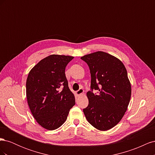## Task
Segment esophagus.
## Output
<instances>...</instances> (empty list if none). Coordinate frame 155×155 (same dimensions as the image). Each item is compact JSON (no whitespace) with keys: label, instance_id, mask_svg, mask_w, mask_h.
I'll return each instance as SVG.
<instances>
[{"label":"esophagus","instance_id":"34e87169","mask_svg":"<svg viewBox=\"0 0 155 155\" xmlns=\"http://www.w3.org/2000/svg\"><path fill=\"white\" fill-rule=\"evenodd\" d=\"M83 92H84V91H83V88H79V90L76 92V95L78 96H81V95L83 93Z\"/></svg>","mask_w":155,"mask_h":155}]
</instances>
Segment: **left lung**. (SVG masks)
Returning a JSON list of instances; mask_svg holds the SVG:
<instances>
[{
    "label": "left lung",
    "instance_id": "8db88e82",
    "mask_svg": "<svg viewBox=\"0 0 155 155\" xmlns=\"http://www.w3.org/2000/svg\"><path fill=\"white\" fill-rule=\"evenodd\" d=\"M90 68L91 91L87 93L88 105L83 109L94 127L107 130L118 124L125 114L131 96V85L123 63L104 51H98L81 58Z\"/></svg>",
    "mask_w": 155,
    "mask_h": 155
}]
</instances>
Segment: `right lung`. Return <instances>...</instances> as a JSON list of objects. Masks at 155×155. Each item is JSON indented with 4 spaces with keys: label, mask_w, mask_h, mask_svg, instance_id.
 I'll return each mask as SVG.
<instances>
[{
    "label": "right lung",
    "mask_w": 155,
    "mask_h": 155,
    "mask_svg": "<svg viewBox=\"0 0 155 155\" xmlns=\"http://www.w3.org/2000/svg\"><path fill=\"white\" fill-rule=\"evenodd\" d=\"M73 59L69 55H50L35 65L28 76V104L37 122L47 130L61 126L76 104L64 72Z\"/></svg>",
    "instance_id": "add662e5"
}]
</instances>
